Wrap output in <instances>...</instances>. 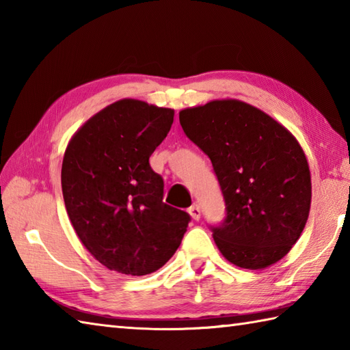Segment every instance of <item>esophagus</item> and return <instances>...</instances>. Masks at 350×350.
Listing matches in <instances>:
<instances>
[{"instance_id": "esophagus-1", "label": "esophagus", "mask_w": 350, "mask_h": 350, "mask_svg": "<svg viewBox=\"0 0 350 350\" xmlns=\"http://www.w3.org/2000/svg\"><path fill=\"white\" fill-rule=\"evenodd\" d=\"M188 212H189V215L192 217V219H196V221H198L200 217H202V211H200V206L198 204H192L189 209H188Z\"/></svg>"}]
</instances>
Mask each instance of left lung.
<instances>
[{
    "instance_id": "obj_1",
    "label": "left lung",
    "mask_w": 350,
    "mask_h": 350,
    "mask_svg": "<svg viewBox=\"0 0 350 350\" xmlns=\"http://www.w3.org/2000/svg\"><path fill=\"white\" fill-rule=\"evenodd\" d=\"M187 137L209 156L226 202L212 227L230 263L263 269L299 239L308 219L311 176L296 138L262 109L236 99L182 109Z\"/></svg>"
}]
</instances>
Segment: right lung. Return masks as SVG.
<instances>
[{
  "mask_svg": "<svg viewBox=\"0 0 350 350\" xmlns=\"http://www.w3.org/2000/svg\"><path fill=\"white\" fill-rule=\"evenodd\" d=\"M173 120V109L122 99L88 118L66 148V211L79 241L109 271H158L187 232L191 217L162 202L163 180L148 163Z\"/></svg>",
  "mask_w": 350,
  "mask_h": 350,
  "instance_id": "right-lung-1",
  "label": "right lung"
}]
</instances>
